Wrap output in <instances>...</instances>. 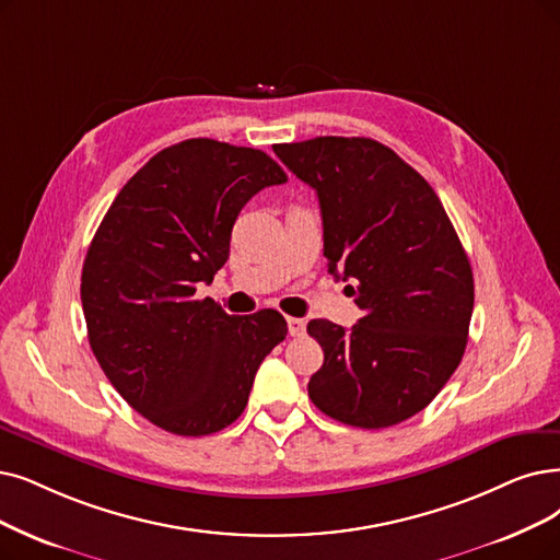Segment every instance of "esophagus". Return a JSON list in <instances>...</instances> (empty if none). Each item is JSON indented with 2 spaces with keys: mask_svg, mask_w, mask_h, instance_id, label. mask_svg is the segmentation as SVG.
Listing matches in <instances>:
<instances>
[{
  "mask_svg": "<svg viewBox=\"0 0 560 560\" xmlns=\"http://www.w3.org/2000/svg\"><path fill=\"white\" fill-rule=\"evenodd\" d=\"M287 326H289V335H292V338H303V335H305V322L303 319L287 317Z\"/></svg>",
  "mask_w": 560,
  "mask_h": 560,
  "instance_id": "esophagus-1",
  "label": "esophagus"
}]
</instances>
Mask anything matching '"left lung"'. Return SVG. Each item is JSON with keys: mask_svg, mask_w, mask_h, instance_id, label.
Instances as JSON below:
<instances>
[{"mask_svg": "<svg viewBox=\"0 0 560 560\" xmlns=\"http://www.w3.org/2000/svg\"><path fill=\"white\" fill-rule=\"evenodd\" d=\"M317 190L328 273L353 280L363 317L312 319L324 349L307 395L351 428L422 411L457 370L474 315V273L432 186L386 144L315 138L273 147Z\"/></svg>", "mask_w": 560, "mask_h": 560, "instance_id": "left-lung-1", "label": "left lung"}]
</instances>
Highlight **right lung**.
<instances>
[{
    "instance_id": "obj_1",
    "label": "right lung",
    "mask_w": 560,
    "mask_h": 560,
    "mask_svg": "<svg viewBox=\"0 0 560 560\" xmlns=\"http://www.w3.org/2000/svg\"><path fill=\"white\" fill-rule=\"evenodd\" d=\"M284 182L259 149L184 140L132 174L96 230L80 284L89 345L109 384L155 428L225 430L284 340L278 310L234 317L195 299L225 266L241 209Z\"/></svg>"
}]
</instances>
